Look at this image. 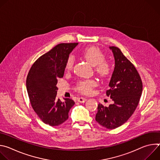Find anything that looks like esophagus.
I'll list each match as a JSON object with an SVG mask.
<instances>
[{
  "label": "esophagus",
  "instance_id": "esophagus-1",
  "mask_svg": "<svg viewBox=\"0 0 160 160\" xmlns=\"http://www.w3.org/2000/svg\"><path fill=\"white\" fill-rule=\"evenodd\" d=\"M87 99L85 98H82V97H80V98H78L77 99V101L79 102H84L85 101H86Z\"/></svg>",
  "mask_w": 160,
  "mask_h": 160
}]
</instances>
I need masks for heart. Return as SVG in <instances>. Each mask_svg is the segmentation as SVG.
Returning <instances> with one entry per match:
<instances>
[{"label": "heart", "mask_w": 160, "mask_h": 160, "mask_svg": "<svg viewBox=\"0 0 160 160\" xmlns=\"http://www.w3.org/2000/svg\"><path fill=\"white\" fill-rule=\"evenodd\" d=\"M82 56L91 64L94 66L96 72L102 77H108L112 70V62L106 59V54L99 48L89 47L83 49L81 52ZM75 58L70 55L68 58L65 68L66 70H71L74 65ZM97 85V82L94 79L82 80L78 82L76 90L83 94H88L92 92V88Z\"/></svg>", "instance_id": "obj_1"}]
</instances>
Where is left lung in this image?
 <instances>
[{"label":"left lung","instance_id":"1","mask_svg":"<svg viewBox=\"0 0 160 160\" xmlns=\"http://www.w3.org/2000/svg\"><path fill=\"white\" fill-rule=\"evenodd\" d=\"M115 58V66L106 90L114 103L108 107L99 104L96 120L108 129L125 123L132 115L140 101L142 82L134 65L115 46L109 47Z\"/></svg>","mask_w":160,"mask_h":160}]
</instances>
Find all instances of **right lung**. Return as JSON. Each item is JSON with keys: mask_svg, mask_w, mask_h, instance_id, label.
Masks as SVG:
<instances>
[{"mask_svg": "<svg viewBox=\"0 0 160 160\" xmlns=\"http://www.w3.org/2000/svg\"><path fill=\"white\" fill-rule=\"evenodd\" d=\"M78 43H61L38 58L27 78V88L31 105L40 119L50 126H58L68 118L73 100L56 97L58 79L63 77L66 62Z\"/></svg>", "mask_w": 160, "mask_h": 160, "instance_id": "right-lung-1", "label": "right lung"}]
</instances>
